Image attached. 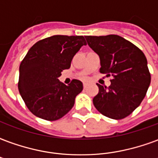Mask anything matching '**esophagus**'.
<instances>
[{
  "label": "esophagus",
  "instance_id": "esophagus-1",
  "mask_svg": "<svg viewBox=\"0 0 158 158\" xmlns=\"http://www.w3.org/2000/svg\"><path fill=\"white\" fill-rule=\"evenodd\" d=\"M88 87V84L87 83H84V89H87Z\"/></svg>",
  "mask_w": 158,
  "mask_h": 158
}]
</instances>
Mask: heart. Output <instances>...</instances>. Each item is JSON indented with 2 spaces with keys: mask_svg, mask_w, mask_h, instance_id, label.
<instances>
[{
  "mask_svg": "<svg viewBox=\"0 0 158 158\" xmlns=\"http://www.w3.org/2000/svg\"><path fill=\"white\" fill-rule=\"evenodd\" d=\"M82 79H84V80H86V79H87V78H86V77H83V78H82Z\"/></svg>",
  "mask_w": 158,
  "mask_h": 158,
  "instance_id": "obj_1",
  "label": "heart"
}]
</instances>
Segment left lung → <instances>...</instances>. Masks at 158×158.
<instances>
[{"label":"left lung","instance_id":"1","mask_svg":"<svg viewBox=\"0 0 158 158\" xmlns=\"http://www.w3.org/2000/svg\"><path fill=\"white\" fill-rule=\"evenodd\" d=\"M100 59V73L113 76L109 87L97 84L93 103L100 114L123 119L140 105L151 83L146 56L130 41L117 35L85 36Z\"/></svg>","mask_w":158,"mask_h":158}]
</instances>
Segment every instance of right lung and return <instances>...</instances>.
<instances>
[{
  "label": "right lung",
  "instance_id": "obj_1",
  "mask_svg": "<svg viewBox=\"0 0 158 158\" xmlns=\"http://www.w3.org/2000/svg\"><path fill=\"white\" fill-rule=\"evenodd\" d=\"M86 42L83 35H53L39 40L20 64L18 89L30 111L38 118L55 121L74 104L83 84L73 79L68 85L58 78Z\"/></svg>",
  "mask_w": 158,
  "mask_h": 158
}]
</instances>
